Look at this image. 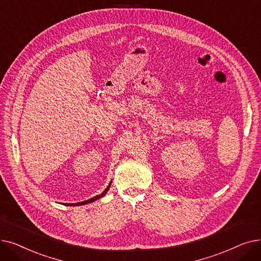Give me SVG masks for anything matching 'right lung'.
<instances>
[{
	"instance_id": "add662e5",
	"label": "right lung",
	"mask_w": 261,
	"mask_h": 261,
	"mask_svg": "<svg viewBox=\"0 0 261 261\" xmlns=\"http://www.w3.org/2000/svg\"><path fill=\"white\" fill-rule=\"evenodd\" d=\"M110 184H111V181L109 182V185H108V187L101 193V194H98V195H95L94 197H91L90 200H87V201H84V202H80V203H75V204H70L71 206H79V205H86V204H89V203H92V202H94V201H96V200H98V198H101V197H103L106 193H107V191L109 190V187H110ZM69 205V204H68Z\"/></svg>"
}]
</instances>
